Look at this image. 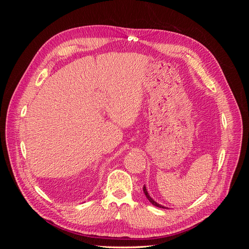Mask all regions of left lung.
I'll return each mask as SVG.
<instances>
[{
  "instance_id": "left-lung-1",
  "label": "left lung",
  "mask_w": 249,
  "mask_h": 249,
  "mask_svg": "<svg viewBox=\"0 0 249 249\" xmlns=\"http://www.w3.org/2000/svg\"><path fill=\"white\" fill-rule=\"evenodd\" d=\"M143 192H144V194H145V196L147 197V199L150 201V203H153V205L154 206H156V207H158V208H162V209H166V208H165V207H163V206H161V205H159V203H157L152 197H150L149 196V194L147 193V191H146V188H145V186L144 187H143Z\"/></svg>"
}]
</instances>
